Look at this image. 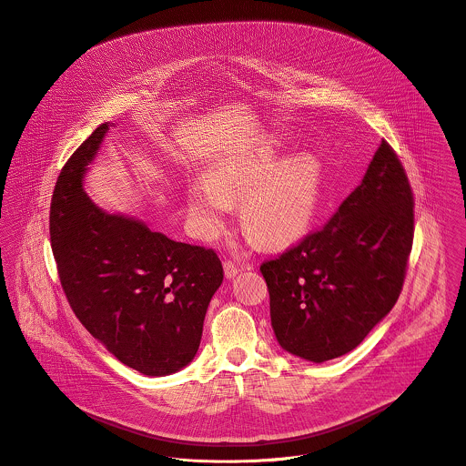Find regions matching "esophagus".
<instances>
[{
  "label": "esophagus",
  "mask_w": 466,
  "mask_h": 466,
  "mask_svg": "<svg viewBox=\"0 0 466 466\" xmlns=\"http://www.w3.org/2000/svg\"><path fill=\"white\" fill-rule=\"evenodd\" d=\"M240 270H242V267L237 266L235 262H231V260L224 262V274H226L228 279H233Z\"/></svg>",
  "instance_id": "esophagus-1"
}]
</instances>
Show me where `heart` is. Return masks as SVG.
I'll list each match as a JSON object with an SVG mask.
<instances>
[{"instance_id":"1","label":"heart","mask_w":466,"mask_h":466,"mask_svg":"<svg viewBox=\"0 0 466 466\" xmlns=\"http://www.w3.org/2000/svg\"><path fill=\"white\" fill-rule=\"evenodd\" d=\"M285 156L279 139L218 156L187 194V208L202 240L215 238L231 209L242 199L240 220L267 246L298 240L310 228L321 200L323 167L310 152Z\"/></svg>"}]
</instances>
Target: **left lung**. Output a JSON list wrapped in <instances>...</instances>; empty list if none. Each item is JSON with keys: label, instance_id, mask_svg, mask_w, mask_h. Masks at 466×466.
<instances>
[{"label": "left lung", "instance_id": "8db88e82", "mask_svg": "<svg viewBox=\"0 0 466 466\" xmlns=\"http://www.w3.org/2000/svg\"><path fill=\"white\" fill-rule=\"evenodd\" d=\"M412 192L382 141L330 222L260 267L279 346L310 362L357 348L395 307L412 248Z\"/></svg>", "mask_w": 466, "mask_h": 466}]
</instances>
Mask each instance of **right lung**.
<instances>
[{
	"label": "right lung",
	"mask_w": 466,
	"mask_h": 466,
	"mask_svg": "<svg viewBox=\"0 0 466 466\" xmlns=\"http://www.w3.org/2000/svg\"><path fill=\"white\" fill-rule=\"evenodd\" d=\"M109 127H96L57 179L52 249L67 301L86 330L126 366L165 377L194 360L224 270L215 251L109 213L86 194L84 179Z\"/></svg>",
	"instance_id": "obj_1"
}]
</instances>
